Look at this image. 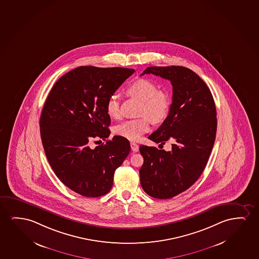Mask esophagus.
Segmentation results:
<instances>
[{"label": "esophagus", "instance_id": "34e87169", "mask_svg": "<svg viewBox=\"0 0 259 259\" xmlns=\"http://www.w3.org/2000/svg\"><path fill=\"white\" fill-rule=\"evenodd\" d=\"M131 146H132V150L134 152V153H137V152H139V145H137L136 143H131Z\"/></svg>", "mask_w": 259, "mask_h": 259}]
</instances>
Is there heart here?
<instances>
[{"label":"heart","mask_w":259,"mask_h":259,"mask_svg":"<svg viewBox=\"0 0 259 259\" xmlns=\"http://www.w3.org/2000/svg\"><path fill=\"white\" fill-rule=\"evenodd\" d=\"M131 95L140 99L142 104L139 113L144 116L139 119L124 120L114 127L117 135L124 139L137 141L151 128V120L160 121L165 119L170 109V97L166 91L158 90L156 85L147 79H139L127 88ZM120 99L113 94L106 103V112L109 116H120ZM149 116L148 117V116Z\"/></svg>","instance_id":"obj_1"}]
</instances>
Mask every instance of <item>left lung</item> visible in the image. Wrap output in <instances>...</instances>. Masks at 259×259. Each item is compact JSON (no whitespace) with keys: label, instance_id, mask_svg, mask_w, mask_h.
I'll return each instance as SVG.
<instances>
[{"label":"left lung","instance_id":"left-lung-1","mask_svg":"<svg viewBox=\"0 0 259 259\" xmlns=\"http://www.w3.org/2000/svg\"><path fill=\"white\" fill-rule=\"evenodd\" d=\"M170 80L172 104L160 127L148 137L153 142L173 143L170 151L141 145L139 170L143 189L156 199H170L193 186L204 170L217 132L215 102L199 75L184 66H150L141 75Z\"/></svg>","mask_w":259,"mask_h":259}]
</instances>
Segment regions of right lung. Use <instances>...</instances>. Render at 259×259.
<instances>
[{
  "mask_svg": "<svg viewBox=\"0 0 259 259\" xmlns=\"http://www.w3.org/2000/svg\"><path fill=\"white\" fill-rule=\"evenodd\" d=\"M134 72L79 66L54 84L45 101L40 132L49 163L65 186L82 196L108 193L115 169L131 152L128 140L120 136L95 149L89 142L108 139L111 119L106 103Z\"/></svg>",
  "mask_w": 259,
  "mask_h": 259,
  "instance_id": "right-lung-1",
  "label": "right lung"
}]
</instances>
